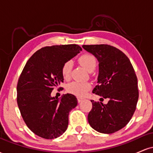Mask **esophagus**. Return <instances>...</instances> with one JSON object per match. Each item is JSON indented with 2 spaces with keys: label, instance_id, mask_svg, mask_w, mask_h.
<instances>
[{
  "label": "esophagus",
  "instance_id": "esophagus-1",
  "mask_svg": "<svg viewBox=\"0 0 153 153\" xmlns=\"http://www.w3.org/2000/svg\"><path fill=\"white\" fill-rule=\"evenodd\" d=\"M77 100H78V102L80 103V102H81L82 100H83V99H82V98H80V97H77Z\"/></svg>",
  "mask_w": 153,
  "mask_h": 153
}]
</instances>
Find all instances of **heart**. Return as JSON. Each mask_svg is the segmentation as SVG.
Listing matches in <instances>:
<instances>
[{
	"label": "heart",
	"mask_w": 153,
	"mask_h": 153,
	"mask_svg": "<svg viewBox=\"0 0 153 153\" xmlns=\"http://www.w3.org/2000/svg\"><path fill=\"white\" fill-rule=\"evenodd\" d=\"M78 62L82 67L85 68L88 71L92 72L95 70L97 65V60L96 57L92 54L85 53L80 56L78 58ZM72 71V62L70 60L66 61L61 67V73L62 77L65 80L70 78ZM91 85L89 82H81L78 81H73L68 84L66 88L67 91L72 94L75 96H82L91 89Z\"/></svg>",
	"instance_id": "obj_1"
}]
</instances>
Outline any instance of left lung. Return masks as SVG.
<instances>
[{
    "label": "left lung",
    "mask_w": 153,
    "mask_h": 153,
    "mask_svg": "<svg viewBox=\"0 0 153 153\" xmlns=\"http://www.w3.org/2000/svg\"><path fill=\"white\" fill-rule=\"evenodd\" d=\"M99 60L98 85L93 93L107 104L91 100L88 115L91 127L104 134H111L125 127L134 114L139 91L137 78L132 65L124 52L108 45H82Z\"/></svg>",
    "instance_id": "left-lung-1"
}]
</instances>
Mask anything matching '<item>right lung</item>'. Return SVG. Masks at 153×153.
I'll return each instance as SVG.
<instances>
[{
	"instance_id": "right-lung-1",
	"label": "right lung",
	"mask_w": 153,
	"mask_h": 153,
	"mask_svg": "<svg viewBox=\"0 0 153 153\" xmlns=\"http://www.w3.org/2000/svg\"><path fill=\"white\" fill-rule=\"evenodd\" d=\"M81 50L78 45L45 47L26 62L17 83V104L26 126L37 136L51 140L66 131L69 112L78 101L69 94L59 101L51 93L64 80L63 63Z\"/></svg>"
}]
</instances>
